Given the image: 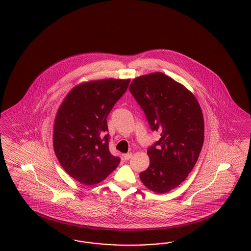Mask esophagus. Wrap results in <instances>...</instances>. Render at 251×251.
Segmentation results:
<instances>
[{"label":"esophagus","mask_w":251,"mask_h":251,"mask_svg":"<svg viewBox=\"0 0 251 251\" xmlns=\"http://www.w3.org/2000/svg\"><path fill=\"white\" fill-rule=\"evenodd\" d=\"M131 157H132L131 153H125V154H123V158H124V160H126V161L129 160Z\"/></svg>","instance_id":"esophagus-1"}]
</instances>
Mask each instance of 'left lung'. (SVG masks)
I'll return each mask as SVG.
<instances>
[{
	"instance_id": "left-lung-1",
	"label": "left lung",
	"mask_w": 251,
	"mask_h": 251,
	"mask_svg": "<svg viewBox=\"0 0 251 251\" xmlns=\"http://www.w3.org/2000/svg\"><path fill=\"white\" fill-rule=\"evenodd\" d=\"M129 91L143 108L151 130L161 138L147 150L143 184L157 194L175 189L188 176L203 143V118L196 97L182 84L156 72L134 78Z\"/></svg>"
}]
</instances>
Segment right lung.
<instances>
[{
  "label": "right lung",
  "mask_w": 251,
  "mask_h": 251,
  "mask_svg": "<svg viewBox=\"0 0 251 251\" xmlns=\"http://www.w3.org/2000/svg\"><path fill=\"white\" fill-rule=\"evenodd\" d=\"M129 79H100L69 91L55 116L54 151L77 182L93 185L106 179L121 159L108 150L107 118L129 87Z\"/></svg>",
  "instance_id": "right-lung-1"
}]
</instances>
